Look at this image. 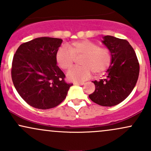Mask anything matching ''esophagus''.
<instances>
[{"instance_id":"esophagus-1","label":"esophagus","mask_w":151,"mask_h":151,"mask_svg":"<svg viewBox=\"0 0 151 151\" xmlns=\"http://www.w3.org/2000/svg\"><path fill=\"white\" fill-rule=\"evenodd\" d=\"M84 82H74V84H78V85H83Z\"/></svg>"}]
</instances>
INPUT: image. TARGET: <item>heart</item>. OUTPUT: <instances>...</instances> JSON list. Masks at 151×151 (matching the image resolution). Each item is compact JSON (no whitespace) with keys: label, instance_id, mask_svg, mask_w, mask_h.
Segmentation results:
<instances>
[{"label":"heart","instance_id":"obj_1","mask_svg":"<svg viewBox=\"0 0 151 151\" xmlns=\"http://www.w3.org/2000/svg\"><path fill=\"white\" fill-rule=\"evenodd\" d=\"M65 47L59 48L55 55L58 65L62 70L67 71L74 65L75 60H79L80 67L72 69L67 74L70 81L85 80L91 72L94 76L105 73L112 62V54L106 47H101L98 43L83 40L70 43Z\"/></svg>","mask_w":151,"mask_h":151}]
</instances>
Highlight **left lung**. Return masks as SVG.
Here are the masks:
<instances>
[{
    "label": "left lung",
    "instance_id": "8db88e82",
    "mask_svg": "<svg viewBox=\"0 0 151 151\" xmlns=\"http://www.w3.org/2000/svg\"><path fill=\"white\" fill-rule=\"evenodd\" d=\"M112 54V62L104 79L93 81L95 91L89 95L91 101L103 106L119 104L129 96L139 75V62L127 40L106 35L103 42Z\"/></svg>",
    "mask_w": 151,
    "mask_h": 151
}]
</instances>
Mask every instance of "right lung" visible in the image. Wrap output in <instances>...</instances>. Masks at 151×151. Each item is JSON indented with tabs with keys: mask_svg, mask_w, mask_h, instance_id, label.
<instances>
[{
	"mask_svg": "<svg viewBox=\"0 0 151 151\" xmlns=\"http://www.w3.org/2000/svg\"><path fill=\"white\" fill-rule=\"evenodd\" d=\"M62 39L37 37L22 43L13 56L11 77L20 96L31 106L54 108L67 96L70 87L57 65L55 55Z\"/></svg>",
	"mask_w": 151,
	"mask_h": 151,
	"instance_id": "1",
	"label": "right lung"
}]
</instances>
